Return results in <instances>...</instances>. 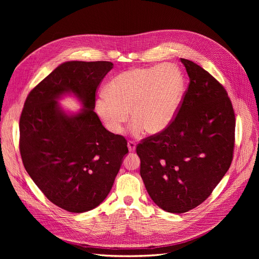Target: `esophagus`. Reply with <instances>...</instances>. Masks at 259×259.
<instances>
[{
  "instance_id": "esophagus-1",
  "label": "esophagus",
  "mask_w": 259,
  "mask_h": 259,
  "mask_svg": "<svg viewBox=\"0 0 259 259\" xmlns=\"http://www.w3.org/2000/svg\"><path fill=\"white\" fill-rule=\"evenodd\" d=\"M127 146H128V150H129L130 153L134 152L135 149H136V144H135V142H133V141H128Z\"/></svg>"
}]
</instances>
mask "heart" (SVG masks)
I'll list each match as a JSON object with an SVG mask.
<instances>
[{"instance_id": "heart-1", "label": "heart", "mask_w": 259, "mask_h": 259, "mask_svg": "<svg viewBox=\"0 0 259 259\" xmlns=\"http://www.w3.org/2000/svg\"><path fill=\"white\" fill-rule=\"evenodd\" d=\"M186 82L173 64L134 67L109 81L105 94L95 101V110L108 131L122 133L130 117L131 133L140 135L165 131L175 120Z\"/></svg>"}]
</instances>
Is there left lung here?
<instances>
[{
    "label": "left lung",
    "mask_w": 259,
    "mask_h": 259,
    "mask_svg": "<svg viewBox=\"0 0 259 259\" xmlns=\"http://www.w3.org/2000/svg\"><path fill=\"white\" fill-rule=\"evenodd\" d=\"M180 61L190 84L175 120L136 147L147 193L161 209L177 214L202 204L223 179L236 126L226 89L197 63Z\"/></svg>",
    "instance_id": "1"
}]
</instances>
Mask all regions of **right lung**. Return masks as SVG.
Masks as SVG:
<instances>
[{"mask_svg":"<svg viewBox=\"0 0 259 259\" xmlns=\"http://www.w3.org/2000/svg\"><path fill=\"white\" fill-rule=\"evenodd\" d=\"M109 61H66L28 94L19 122L25 170L56 206L73 213L94 209L107 197L125 156L126 139L106 130L94 112L95 92ZM73 96L82 106L64 110Z\"/></svg>","mask_w":259,"mask_h":259,"instance_id":"right-lung-1","label":"right lung"}]
</instances>
